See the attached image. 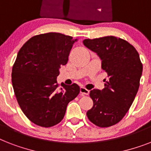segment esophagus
I'll use <instances>...</instances> for the list:
<instances>
[{
	"mask_svg": "<svg viewBox=\"0 0 151 151\" xmlns=\"http://www.w3.org/2000/svg\"><path fill=\"white\" fill-rule=\"evenodd\" d=\"M80 92H81V94L82 95H89V92H90V91L85 88H84V87H81V88H80Z\"/></svg>",
	"mask_w": 151,
	"mask_h": 151,
	"instance_id": "esophagus-1",
	"label": "esophagus"
}]
</instances>
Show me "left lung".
Wrapping results in <instances>:
<instances>
[{"mask_svg": "<svg viewBox=\"0 0 151 151\" xmlns=\"http://www.w3.org/2000/svg\"><path fill=\"white\" fill-rule=\"evenodd\" d=\"M83 43L100 57L108 74L102 90L90 91L93 107L87 116L97 127H111L124 117L138 91L143 71L139 53L127 41L111 35L87 39Z\"/></svg>", "mask_w": 151, "mask_h": 151, "instance_id": "8db88e82", "label": "left lung"}]
</instances>
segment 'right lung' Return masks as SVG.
Segmentation results:
<instances>
[{
  "label": "right lung",
  "instance_id": "obj_1",
  "mask_svg": "<svg viewBox=\"0 0 151 151\" xmlns=\"http://www.w3.org/2000/svg\"><path fill=\"white\" fill-rule=\"evenodd\" d=\"M77 39L58 32L35 35L18 52L12 67L14 95L23 113L42 127L58 124L67 106L80 92L77 84H59L56 78L61 65L67 64Z\"/></svg>",
  "mask_w": 151,
  "mask_h": 151
}]
</instances>
